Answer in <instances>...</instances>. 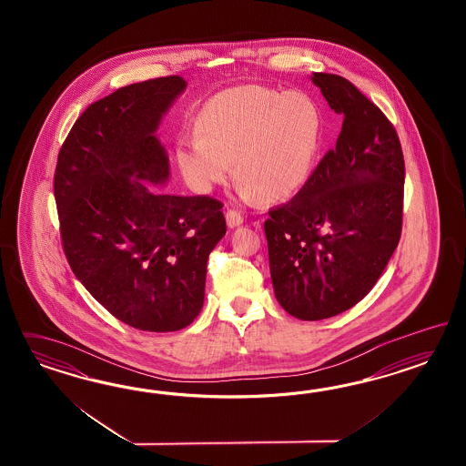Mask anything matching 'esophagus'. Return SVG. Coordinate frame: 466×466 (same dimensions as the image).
<instances>
[{
	"label": "esophagus",
	"mask_w": 466,
	"mask_h": 466,
	"mask_svg": "<svg viewBox=\"0 0 466 466\" xmlns=\"http://www.w3.org/2000/svg\"><path fill=\"white\" fill-rule=\"evenodd\" d=\"M227 226L230 228H236V227L242 226L244 224V217L236 210H227L226 213Z\"/></svg>",
	"instance_id": "esophagus-1"
}]
</instances>
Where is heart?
Wrapping results in <instances>:
<instances>
[{
	"mask_svg": "<svg viewBox=\"0 0 466 466\" xmlns=\"http://www.w3.org/2000/svg\"><path fill=\"white\" fill-rule=\"evenodd\" d=\"M321 133L323 114L308 94L240 85L215 96L201 131L177 140L174 156L198 193H212L238 161L244 201H285L309 181Z\"/></svg>",
	"mask_w": 466,
	"mask_h": 466,
	"instance_id": "obj_1",
	"label": "heart"
}]
</instances>
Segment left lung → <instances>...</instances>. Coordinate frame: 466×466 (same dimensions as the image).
<instances>
[{"instance_id": "left-lung-1", "label": "left lung", "mask_w": 466, "mask_h": 466, "mask_svg": "<svg viewBox=\"0 0 466 466\" xmlns=\"http://www.w3.org/2000/svg\"><path fill=\"white\" fill-rule=\"evenodd\" d=\"M310 80L343 116L341 133L265 222L275 297L302 321L350 309L376 285L400 240L405 184L401 145L381 109L343 76Z\"/></svg>"}]
</instances>
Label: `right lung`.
Listing matches in <instances>:
<instances>
[{"label":"right lung","instance_id":"right-lung-1","mask_svg":"<svg viewBox=\"0 0 466 466\" xmlns=\"http://www.w3.org/2000/svg\"><path fill=\"white\" fill-rule=\"evenodd\" d=\"M186 86L172 75L90 104L55 172L73 273L119 321L143 331H177L197 319L208 256L226 236L218 199L162 191L169 157L157 129Z\"/></svg>","mask_w":466,"mask_h":466}]
</instances>
